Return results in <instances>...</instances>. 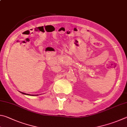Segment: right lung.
Here are the masks:
<instances>
[{
  "label": "right lung",
  "instance_id": "1",
  "mask_svg": "<svg viewBox=\"0 0 127 127\" xmlns=\"http://www.w3.org/2000/svg\"><path fill=\"white\" fill-rule=\"evenodd\" d=\"M22 94H25V95H31V96H37V95H30V94H26V93H22V92H21Z\"/></svg>",
  "mask_w": 127,
  "mask_h": 127
}]
</instances>
